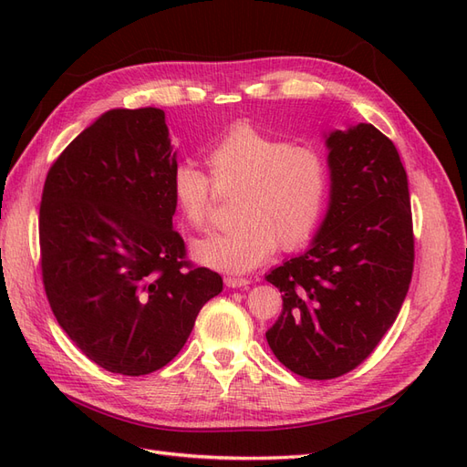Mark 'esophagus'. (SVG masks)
Wrapping results in <instances>:
<instances>
[{
    "mask_svg": "<svg viewBox=\"0 0 467 467\" xmlns=\"http://www.w3.org/2000/svg\"><path fill=\"white\" fill-rule=\"evenodd\" d=\"M223 282H225V286H228V288H247L251 285V280L239 278V276H225Z\"/></svg>",
    "mask_w": 467,
    "mask_h": 467,
    "instance_id": "1",
    "label": "esophagus"
}]
</instances>
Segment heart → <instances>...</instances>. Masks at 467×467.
Here are the masks:
<instances>
[{
    "label": "heart",
    "mask_w": 467,
    "mask_h": 467,
    "mask_svg": "<svg viewBox=\"0 0 467 467\" xmlns=\"http://www.w3.org/2000/svg\"><path fill=\"white\" fill-rule=\"evenodd\" d=\"M218 185H242L232 228L192 244V257L216 271L245 273L273 255L280 244L292 251L314 235L327 206L331 173L325 155L294 146L253 124L239 122L208 151ZM173 201L189 223L210 220L212 179L194 161H179L171 177Z\"/></svg>",
    "instance_id": "heart-1"
}]
</instances>
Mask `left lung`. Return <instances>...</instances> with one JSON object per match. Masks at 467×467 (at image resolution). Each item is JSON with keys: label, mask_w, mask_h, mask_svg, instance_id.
<instances>
[{"label": "left lung", "mask_w": 467, "mask_h": 467, "mask_svg": "<svg viewBox=\"0 0 467 467\" xmlns=\"http://www.w3.org/2000/svg\"><path fill=\"white\" fill-rule=\"evenodd\" d=\"M331 199L312 247L265 278L282 292L266 341L288 370L338 378L368 358L411 285L415 237L407 173L372 124L327 136Z\"/></svg>", "instance_id": "1"}]
</instances>
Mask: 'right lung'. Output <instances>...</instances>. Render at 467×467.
<instances>
[{
	"instance_id": "1",
	"label": "right lung",
	"mask_w": 467,
	"mask_h": 467,
	"mask_svg": "<svg viewBox=\"0 0 467 467\" xmlns=\"http://www.w3.org/2000/svg\"><path fill=\"white\" fill-rule=\"evenodd\" d=\"M175 165L161 109H112L58 155L42 189L48 304L74 345L109 372L163 368L222 292V276L192 266L173 230Z\"/></svg>"
}]
</instances>
